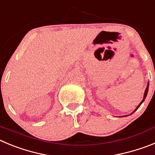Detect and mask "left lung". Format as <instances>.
Masks as SVG:
<instances>
[{"mask_svg":"<svg viewBox=\"0 0 155 155\" xmlns=\"http://www.w3.org/2000/svg\"><path fill=\"white\" fill-rule=\"evenodd\" d=\"M148 87H149V82H148V83H147V87H146V89H145V91H144V94H143V100H142L141 102H140V104H139V105H138V106H137V108H136V109H135V110H134V112H133V113H131V114H133V113H134V112H135V111H137V109H138V108H139V107H140V105H141V104H142V103H143V101H144V99H145V98H146V96H147V92H148ZM131 114H130V115H131ZM120 117H121V116H120ZM122 117H124V116H122Z\"/></svg>","mask_w":155,"mask_h":155,"instance_id":"8db88e82","label":"left lung"}]
</instances>
